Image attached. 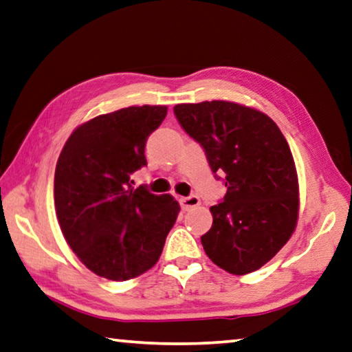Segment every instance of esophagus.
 Returning a JSON list of instances; mask_svg holds the SVG:
<instances>
[{"label": "esophagus", "instance_id": "1", "mask_svg": "<svg viewBox=\"0 0 352 352\" xmlns=\"http://www.w3.org/2000/svg\"><path fill=\"white\" fill-rule=\"evenodd\" d=\"M180 204L183 210H189L192 209L195 206H198L200 204V198H198L197 195H189V197H182L180 198Z\"/></svg>", "mask_w": 352, "mask_h": 352}]
</instances>
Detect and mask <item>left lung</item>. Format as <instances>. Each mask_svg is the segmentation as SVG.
<instances>
[{
	"label": "left lung",
	"mask_w": 352,
	"mask_h": 352,
	"mask_svg": "<svg viewBox=\"0 0 352 352\" xmlns=\"http://www.w3.org/2000/svg\"><path fill=\"white\" fill-rule=\"evenodd\" d=\"M174 113L228 188L210 208L204 252L235 276L260 270L286 245L298 217L297 170L282 131L263 112L231 101L177 104Z\"/></svg>",
	"instance_id": "8db88e82"
}]
</instances>
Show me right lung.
Instances as JSON below:
<instances>
[{
    "label": "right lung",
    "mask_w": 352,
    "mask_h": 352,
    "mask_svg": "<svg viewBox=\"0 0 352 352\" xmlns=\"http://www.w3.org/2000/svg\"><path fill=\"white\" fill-rule=\"evenodd\" d=\"M166 106H131L76 127L55 169L54 198L67 245L87 270L124 282L154 266L177 220L174 197L132 188Z\"/></svg>",
    "instance_id": "1"
}]
</instances>
